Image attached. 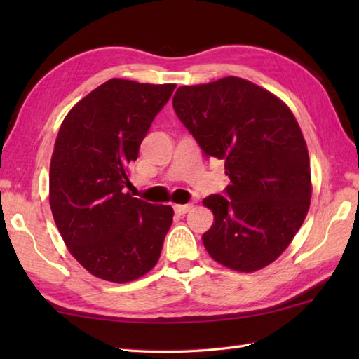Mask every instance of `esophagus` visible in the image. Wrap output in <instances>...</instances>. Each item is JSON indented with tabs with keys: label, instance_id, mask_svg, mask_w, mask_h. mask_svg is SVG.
I'll use <instances>...</instances> for the list:
<instances>
[{
	"label": "esophagus",
	"instance_id": "obj_1",
	"mask_svg": "<svg viewBox=\"0 0 359 359\" xmlns=\"http://www.w3.org/2000/svg\"><path fill=\"white\" fill-rule=\"evenodd\" d=\"M193 208V205L191 203H187V205H174V211L177 212V215H180V216H184V215H187V212Z\"/></svg>",
	"mask_w": 359,
	"mask_h": 359
}]
</instances>
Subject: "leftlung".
<instances>
[{
    "label": "left lung",
    "mask_w": 359,
    "mask_h": 359,
    "mask_svg": "<svg viewBox=\"0 0 359 359\" xmlns=\"http://www.w3.org/2000/svg\"><path fill=\"white\" fill-rule=\"evenodd\" d=\"M172 108L205 156L225 160L230 177L224 196L203 199L215 215L202 236L210 256L245 273L276 261L311 197L309 151L293 112L239 77L180 86Z\"/></svg>",
    "instance_id": "8db88e82"
}]
</instances>
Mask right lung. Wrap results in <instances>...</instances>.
<instances>
[{"instance_id":"add662e5","label":"right lung","mask_w":359,"mask_h":359,"mask_svg":"<svg viewBox=\"0 0 359 359\" xmlns=\"http://www.w3.org/2000/svg\"><path fill=\"white\" fill-rule=\"evenodd\" d=\"M174 89L108 80L74 106L58 131L49 179L53 220L71 255L100 279H139L160 257L174 211L125 187L128 165Z\"/></svg>"}]
</instances>
